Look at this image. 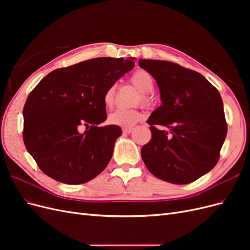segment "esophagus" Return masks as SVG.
<instances>
[{
	"instance_id": "1",
	"label": "esophagus",
	"mask_w": 250,
	"mask_h": 250,
	"mask_svg": "<svg viewBox=\"0 0 250 250\" xmlns=\"http://www.w3.org/2000/svg\"><path fill=\"white\" fill-rule=\"evenodd\" d=\"M132 130H133V128H132V127H124L123 129H122L123 133H126V134H129Z\"/></svg>"
}]
</instances>
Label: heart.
I'll return each mask as SVG.
<instances>
[{"instance_id": "b5f03b06", "label": "heart", "mask_w": 250, "mask_h": 250, "mask_svg": "<svg viewBox=\"0 0 250 250\" xmlns=\"http://www.w3.org/2000/svg\"><path fill=\"white\" fill-rule=\"evenodd\" d=\"M130 80L132 82V84L142 93V102L145 104H149L151 102V97L149 96L148 93L151 92L154 86V79L151 76V74L145 70H138L132 74ZM115 94L116 85L113 84L109 86L104 94L103 101L105 106H112L113 102H115ZM142 119L143 115L137 109L120 108L110 113L108 122L112 125H117L120 127H131L134 124H137Z\"/></svg>"}]
</instances>
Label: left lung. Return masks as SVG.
I'll list each match as a JSON object with an SVG mask.
<instances>
[{"label": "left lung", "instance_id": "1", "mask_svg": "<svg viewBox=\"0 0 250 250\" xmlns=\"http://www.w3.org/2000/svg\"><path fill=\"white\" fill-rule=\"evenodd\" d=\"M160 88L162 105L147 123L152 137L141 155L167 183L187 185L213 169L228 133L218 89L201 74L165 60L140 59Z\"/></svg>", "mask_w": 250, "mask_h": 250}]
</instances>
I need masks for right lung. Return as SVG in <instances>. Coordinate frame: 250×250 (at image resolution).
Masks as SVG:
<instances>
[{"instance_id": "add662e5", "label": "right lung", "mask_w": 250, "mask_h": 250, "mask_svg": "<svg viewBox=\"0 0 250 250\" xmlns=\"http://www.w3.org/2000/svg\"><path fill=\"white\" fill-rule=\"evenodd\" d=\"M130 59L99 57L49 73L27 98L24 139L41 170L66 185L92 180L106 168L122 130L106 120V89L133 69ZM81 125L87 127L83 134Z\"/></svg>"}]
</instances>
